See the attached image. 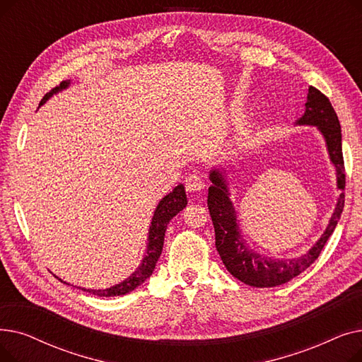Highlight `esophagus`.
<instances>
[{
  "label": "esophagus",
  "mask_w": 362,
  "mask_h": 362,
  "mask_svg": "<svg viewBox=\"0 0 362 362\" xmlns=\"http://www.w3.org/2000/svg\"><path fill=\"white\" fill-rule=\"evenodd\" d=\"M185 182H186V191L187 192H198V191H201V189L205 187L204 179L197 173L189 175Z\"/></svg>",
  "instance_id": "obj_1"
}]
</instances>
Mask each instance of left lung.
<instances>
[{
	"label": "left lung",
	"mask_w": 362,
	"mask_h": 362,
	"mask_svg": "<svg viewBox=\"0 0 362 362\" xmlns=\"http://www.w3.org/2000/svg\"><path fill=\"white\" fill-rule=\"evenodd\" d=\"M299 126H315L325 136L330 161L336 168V183L341 194L337 198L334 213L326 227L325 233L317 240L313 248L298 258H267L246 243L243 239L235 206L229 198L224 175L220 170L210 171L213 185L208 187V210L214 224L216 248L221 257L227 272L245 284L254 288H274L288 283L293 277L305 272L318 258L326 242L334 232L337 221L345 205V164L341 154V130L337 114L326 97L314 86H310L305 103V112L296 120Z\"/></svg>",
	"instance_id": "8db88e82"
}]
</instances>
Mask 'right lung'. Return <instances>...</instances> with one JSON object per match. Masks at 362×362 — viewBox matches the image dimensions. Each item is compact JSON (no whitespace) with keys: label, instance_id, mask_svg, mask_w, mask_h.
I'll list each match as a JSON object with an SVG mask.
<instances>
[{"label":"right lung","instance_id":"right-lung-1","mask_svg":"<svg viewBox=\"0 0 362 362\" xmlns=\"http://www.w3.org/2000/svg\"><path fill=\"white\" fill-rule=\"evenodd\" d=\"M70 85V81H64L60 83V86H55L54 89H51L48 93H45V97L41 100L40 107L44 105L54 93H57L59 90L66 89ZM187 199H186V192L183 185H177L173 191H171L168 195H165L157 205L154 216H152V221L149 226V233H148V245H146V252L144 255L142 262L139 264V267L133 272L126 280H123L122 283L116 284V286H111L108 289H83L85 292H89L92 295L97 296H120V295H126L132 291H135L139 284H142L156 269V264L161 255L163 251V245H164V235H165V229L168 221L173 218L175 216H177L183 208L186 206ZM63 281V280H62ZM66 283V281H64Z\"/></svg>","mask_w":362,"mask_h":362}]
</instances>
